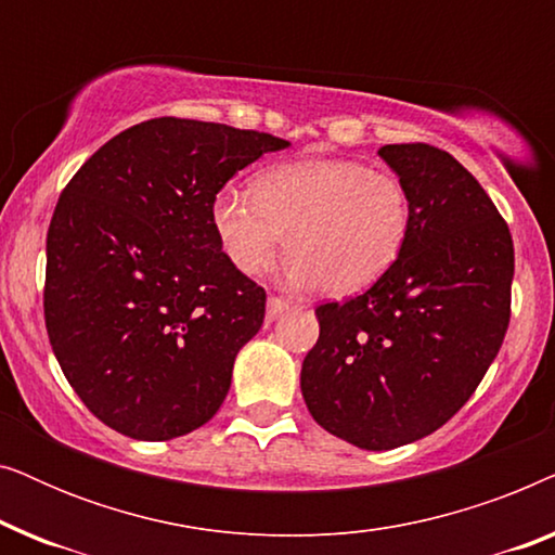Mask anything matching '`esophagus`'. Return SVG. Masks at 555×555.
Instances as JSON below:
<instances>
[{"instance_id": "34e87169", "label": "esophagus", "mask_w": 555, "mask_h": 555, "mask_svg": "<svg viewBox=\"0 0 555 555\" xmlns=\"http://www.w3.org/2000/svg\"><path fill=\"white\" fill-rule=\"evenodd\" d=\"M287 308H291V302L283 300V298H275V295H272V298H268V313H264V318H268V323L278 321V318L283 315Z\"/></svg>"}]
</instances>
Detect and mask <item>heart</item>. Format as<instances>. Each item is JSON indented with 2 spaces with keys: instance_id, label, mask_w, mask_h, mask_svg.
Returning <instances> with one entry per match:
<instances>
[{
  "instance_id": "heart-1",
  "label": "heart",
  "mask_w": 555,
  "mask_h": 555,
  "mask_svg": "<svg viewBox=\"0 0 555 555\" xmlns=\"http://www.w3.org/2000/svg\"><path fill=\"white\" fill-rule=\"evenodd\" d=\"M211 227L227 260L255 275L291 249L285 280L348 295L384 278L412 234V199L397 177L348 158L278 164L253 181V194L219 189Z\"/></svg>"
}]
</instances>
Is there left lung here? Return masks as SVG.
<instances>
[{
    "label": "left lung",
    "instance_id": "1",
    "mask_svg": "<svg viewBox=\"0 0 555 555\" xmlns=\"http://www.w3.org/2000/svg\"><path fill=\"white\" fill-rule=\"evenodd\" d=\"M412 199L399 262L363 295L315 308L300 371L308 412L361 450L431 435L473 397L511 323L505 219L457 158L427 143L378 149Z\"/></svg>",
    "mask_w": 555,
    "mask_h": 555
}]
</instances>
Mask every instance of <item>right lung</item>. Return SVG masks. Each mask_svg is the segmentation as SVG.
I'll use <instances>...</instances> for the list:
<instances>
[{"label":"right lung","mask_w":555,"mask_h":555,"mask_svg":"<svg viewBox=\"0 0 555 555\" xmlns=\"http://www.w3.org/2000/svg\"><path fill=\"white\" fill-rule=\"evenodd\" d=\"M291 143L189 118L126 128L63 189L48 230L44 325L75 393L120 435L164 442L207 424L264 291L234 268L211 199Z\"/></svg>","instance_id":"obj_1"}]
</instances>
